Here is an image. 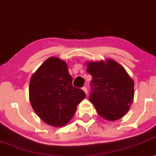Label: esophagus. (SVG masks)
Wrapping results in <instances>:
<instances>
[{"label": "esophagus", "instance_id": "1", "mask_svg": "<svg viewBox=\"0 0 156 156\" xmlns=\"http://www.w3.org/2000/svg\"><path fill=\"white\" fill-rule=\"evenodd\" d=\"M82 90L84 91V92H85V94H87V89L86 88V87H83V88H82Z\"/></svg>", "mask_w": 156, "mask_h": 156}]
</instances>
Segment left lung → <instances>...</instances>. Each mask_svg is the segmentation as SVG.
Segmentation results:
<instances>
[{
    "mask_svg": "<svg viewBox=\"0 0 156 156\" xmlns=\"http://www.w3.org/2000/svg\"><path fill=\"white\" fill-rule=\"evenodd\" d=\"M87 72L92 76L89 101L98 114L107 121L122 118L134 97V82L120 64L114 59L88 62Z\"/></svg>",
    "mask_w": 156,
    "mask_h": 156,
    "instance_id": "8db88e82",
    "label": "left lung"
}]
</instances>
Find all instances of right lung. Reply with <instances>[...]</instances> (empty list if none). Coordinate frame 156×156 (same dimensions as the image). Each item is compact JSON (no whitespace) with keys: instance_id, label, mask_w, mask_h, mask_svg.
<instances>
[{"instance_id":"add662e5","label":"right lung","mask_w":156,"mask_h":156,"mask_svg":"<svg viewBox=\"0 0 156 156\" xmlns=\"http://www.w3.org/2000/svg\"><path fill=\"white\" fill-rule=\"evenodd\" d=\"M86 94L72 86L65 61L51 57L32 75L29 98L37 116L48 124L61 127L69 122Z\"/></svg>"}]
</instances>
